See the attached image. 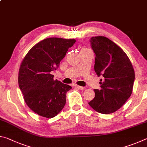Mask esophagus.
Returning <instances> with one entry per match:
<instances>
[{
    "mask_svg": "<svg viewBox=\"0 0 147 147\" xmlns=\"http://www.w3.org/2000/svg\"><path fill=\"white\" fill-rule=\"evenodd\" d=\"M76 88H78V89H81V90H83V89H85V88H84V87L80 86H76Z\"/></svg>",
    "mask_w": 147,
    "mask_h": 147,
    "instance_id": "obj_1",
    "label": "esophagus"
}]
</instances>
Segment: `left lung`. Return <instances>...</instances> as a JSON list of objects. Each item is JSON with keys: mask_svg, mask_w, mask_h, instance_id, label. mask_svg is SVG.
I'll return each instance as SVG.
<instances>
[{"mask_svg": "<svg viewBox=\"0 0 147 147\" xmlns=\"http://www.w3.org/2000/svg\"><path fill=\"white\" fill-rule=\"evenodd\" d=\"M95 54L94 71L100 79L101 89H94L95 96L89 105L98 113L109 114L123 106L132 93L135 72L123 50L104 36L90 39Z\"/></svg>", "mask_w": 147, "mask_h": 147, "instance_id": "left-lung-1", "label": "left lung"}]
</instances>
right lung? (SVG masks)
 Wrapping results in <instances>:
<instances>
[{
    "instance_id": "add662e5",
    "label": "right lung",
    "mask_w": 147,
    "mask_h": 147,
    "mask_svg": "<svg viewBox=\"0 0 147 147\" xmlns=\"http://www.w3.org/2000/svg\"><path fill=\"white\" fill-rule=\"evenodd\" d=\"M74 39H45L32 47L22 61L18 82L24 100L39 115L53 118L60 112L66 102V93L71 86L54 80L51 71L56 70Z\"/></svg>"
}]
</instances>
